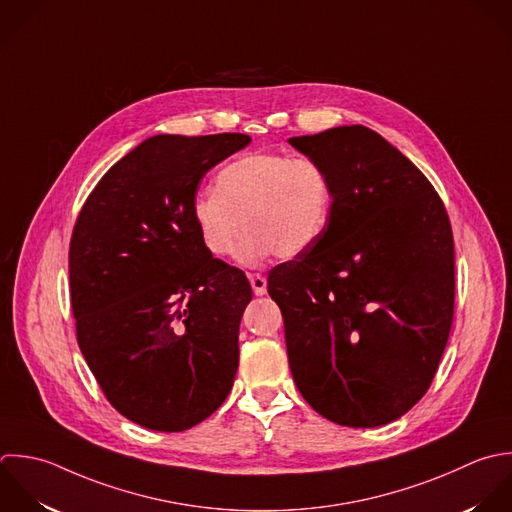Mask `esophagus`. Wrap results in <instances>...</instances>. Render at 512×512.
Listing matches in <instances>:
<instances>
[{
	"instance_id": "obj_1",
	"label": "esophagus",
	"mask_w": 512,
	"mask_h": 512,
	"mask_svg": "<svg viewBox=\"0 0 512 512\" xmlns=\"http://www.w3.org/2000/svg\"><path fill=\"white\" fill-rule=\"evenodd\" d=\"M249 281H251V287H253V293L255 295H265L267 293V277L261 275V273H249L247 275Z\"/></svg>"
}]
</instances>
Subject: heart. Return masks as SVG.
<instances>
[{
    "label": "heart",
    "instance_id": "b5f03b06",
    "mask_svg": "<svg viewBox=\"0 0 512 512\" xmlns=\"http://www.w3.org/2000/svg\"><path fill=\"white\" fill-rule=\"evenodd\" d=\"M331 205V177L317 159L249 153L217 173L215 191L193 199L191 221L215 257L235 253L245 222L239 259L255 265L275 253L291 259L309 251L329 225Z\"/></svg>",
    "mask_w": 512,
    "mask_h": 512
}]
</instances>
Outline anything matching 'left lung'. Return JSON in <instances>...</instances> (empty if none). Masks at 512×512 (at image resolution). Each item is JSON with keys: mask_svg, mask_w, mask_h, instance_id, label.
Here are the masks:
<instances>
[{"mask_svg": "<svg viewBox=\"0 0 512 512\" xmlns=\"http://www.w3.org/2000/svg\"><path fill=\"white\" fill-rule=\"evenodd\" d=\"M333 185L321 239L271 269L303 399L343 427L403 417L433 383L455 309V245L429 179L365 125L291 137Z\"/></svg>", "mask_w": 512, "mask_h": 512, "instance_id": "8db88e82", "label": "left lung"}]
</instances>
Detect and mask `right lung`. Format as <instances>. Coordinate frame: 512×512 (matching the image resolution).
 Returning <instances> with one entry per match:
<instances>
[{
  "label": "right lung",
  "mask_w": 512,
  "mask_h": 512,
  "mask_svg": "<svg viewBox=\"0 0 512 512\" xmlns=\"http://www.w3.org/2000/svg\"><path fill=\"white\" fill-rule=\"evenodd\" d=\"M243 133L153 135L83 203L69 243L79 349L107 401L163 433L195 427L227 399L253 291L191 221L205 173L247 147Z\"/></svg>",
  "instance_id": "right-lung-1"
}]
</instances>
